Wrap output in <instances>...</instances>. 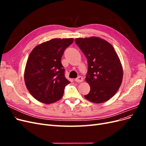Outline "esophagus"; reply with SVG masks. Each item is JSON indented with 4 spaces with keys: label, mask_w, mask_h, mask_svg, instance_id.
<instances>
[{
    "label": "esophagus",
    "mask_w": 146,
    "mask_h": 146,
    "mask_svg": "<svg viewBox=\"0 0 146 146\" xmlns=\"http://www.w3.org/2000/svg\"><path fill=\"white\" fill-rule=\"evenodd\" d=\"M83 80V78L81 76H79L77 78L75 79V81H76V82H78V83L82 82Z\"/></svg>",
    "instance_id": "obj_1"
}]
</instances>
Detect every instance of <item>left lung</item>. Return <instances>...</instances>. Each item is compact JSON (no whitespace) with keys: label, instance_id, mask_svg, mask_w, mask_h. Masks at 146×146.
<instances>
[{"label":"left lung","instance_id":"left-lung-1","mask_svg":"<svg viewBox=\"0 0 146 146\" xmlns=\"http://www.w3.org/2000/svg\"><path fill=\"white\" fill-rule=\"evenodd\" d=\"M86 57L88 72L85 80L90 91L85 98L96 104L110 100L121 85L123 69L113 46L98 37L75 39Z\"/></svg>","mask_w":146,"mask_h":146}]
</instances>
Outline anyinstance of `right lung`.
Listing matches in <instances>:
<instances>
[{
	"label": "right lung",
	"instance_id": "right-lung-1",
	"mask_svg": "<svg viewBox=\"0 0 146 146\" xmlns=\"http://www.w3.org/2000/svg\"><path fill=\"white\" fill-rule=\"evenodd\" d=\"M73 38H55L35 47L29 55L24 72L26 87L33 98L52 104L63 97L70 82L64 76L61 59Z\"/></svg>",
	"mask_w": 146,
	"mask_h": 146
}]
</instances>
